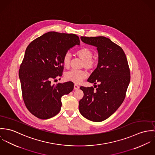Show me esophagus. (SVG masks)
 Instances as JSON below:
<instances>
[{
	"mask_svg": "<svg viewBox=\"0 0 155 155\" xmlns=\"http://www.w3.org/2000/svg\"><path fill=\"white\" fill-rule=\"evenodd\" d=\"M79 88H80V87H79L78 84H74V89L75 90H78Z\"/></svg>",
	"mask_w": 155,
	"mask_h": 155,
	"instance_id": "esophagus-1",
	"label": "esophagus"
}]
</instances>
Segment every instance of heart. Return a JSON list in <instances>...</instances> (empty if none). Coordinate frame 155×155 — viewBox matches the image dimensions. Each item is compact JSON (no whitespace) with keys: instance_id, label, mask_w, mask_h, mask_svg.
<instances>
[{"instance_id":"heart-1","label":"heart","mask_w":155,"mask_h":155,"mask_svg":"<svg viewBox=\"0 0 155 155\" xmlns=\"http://www.w3.org/2000/svg\"><path fill=\"white\" fill-rule=\"evenodd\" d=\"M75 54L83 61L81 65L83 68L92 70L96 67L97 61L92 58L93 52L90 49L83 48L75 52ZM62 64L65 68H69L71 65V54L69 52H67L64 55ZM87 77V73L84 70L72 69L65 74V78L67 80L73 81L76 83H80Z\"/></svg>"}]
</instances>
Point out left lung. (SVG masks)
Masks as SVG:
<instances>
[{
    "label": "left lung",
    "mask_w": 155,
    "mask_h": 155,
    "mask_svg": "<svg viewBox=\"0 0 155 155\" xmlns=\"http://www.w3.org/2000/svg\"><path fill=\"white\" fill-rule=\"evenodd\" d=\"M99 53L98 65L87 81L93 87L81 86L84 96L79 102L81 114L88 120L101 122L111 116L125 99L130 81V71L122 49L103 36L81 37ZM98 82L99 84H95Z\"/></svg>",
    "instance_id": "left-lung-1"
}]
</instances>
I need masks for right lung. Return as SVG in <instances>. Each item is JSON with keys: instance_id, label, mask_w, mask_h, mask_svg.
Returning a JSON list of instances; mask_svg holds the SVG:
<instances>
[{"instance_id": "right-lung-1", "label": "right lung", "mask_w": 155, "mask_h": 155, "mask_svg": "<svg viewBox=\"0 0 155 155\" xmlns=\"http://www.w3.org/2000/svg\"><path fill=\"white\" fill-rule=\"evenodd\" d=\"M75 34L48 32L27 46L19 70L22 96L27 109L38 118L47 120L57 115L61 97L72 91V81L52 84L61 77L63 56L70 48L80 45Z\"/></svg>"}]
</instances>
